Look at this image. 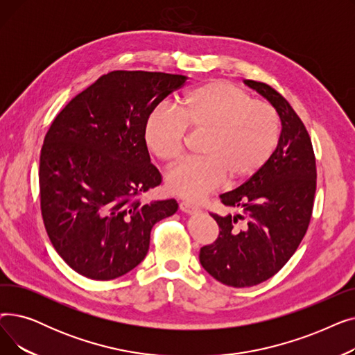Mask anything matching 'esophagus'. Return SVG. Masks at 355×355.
Masks as SVG:
<instances>
[{
  "label": "esophagus",
  "instance_id": "obj_1",
  "mask_svg": "<svg viewBox=\"0 0 355 355\" xmlns=\"http://www.w3.org/2000/svg\"><path fill=\"white\" fill-rule=\"evenodd\" d=\"M180 210L184 211V213H187V214H196V213L200 211V209L197 206H194V204L187 202V201H182L180 204Z\"/></svg>",
  "mask_w": 355,
  "mask_h": 355
}]
</instances>
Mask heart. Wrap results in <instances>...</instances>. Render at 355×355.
Segmentation results:
<instances>
[{
    "label": "heart",
    "instance_id": "b5f03b06",
    "mask_svg": "<svg viewBox=\"0 0 355 355\" xmlns=\"http://www.w3.org/2000/svg\"><path fill=\"white\" fill-rule=\"evenodd\" d=\"M177 114L155 109L144 125V142L158 161L175 165L184 151L185 130L204 134L200 161L182 164L165 177L171 194L198 201L229 181H249L270 159L279 141L275 109L229 82H209L185 92Z\"/></svg>",
    "mask_w": 355,
    "mask_h": 355
}]
</instances>
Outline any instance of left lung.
Returning <instances> with one entry per match:
<instances>
[{"mask_svg":"<svg viewBox=\"0 0 355 355\" xmlns=\"http://www.w3.org/2000/svg\"><path fill=\"white\" fill-rule=\"evenodd\" d=\"M277 112L281 135L268 164L220 196L237 214H211L220 234L200 250V263L233 288L262 284L281 270L302 241L313 207L316 166L308 130L288 101L266 83L243 80ZM245 223L237 228L239 220Z\"/></svg>","mask_w":355,"mask_h":355,"instance_id":"1","label":"left lung"}]
</instances>
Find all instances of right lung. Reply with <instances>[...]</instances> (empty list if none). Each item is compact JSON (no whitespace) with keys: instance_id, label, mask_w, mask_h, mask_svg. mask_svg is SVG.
<instances>
[{"instance_id":"1","label":"right lung","mask_w":355,"mask_h":355,"mask_svg":"<svg viewBox=\"0 0 355 355\" xmlns=\"http://www.w3.org/2000/svg\"><path fill=\"white\" fill-rule=\"evenodd\" d=\"M187 76L116 70L103 74L55 116L40 155L44 226L64 262L110 281L137 268L157 221L175 200L141 202L161 182L144 142L151 112Z\"/></svg>"}]
</instances>
